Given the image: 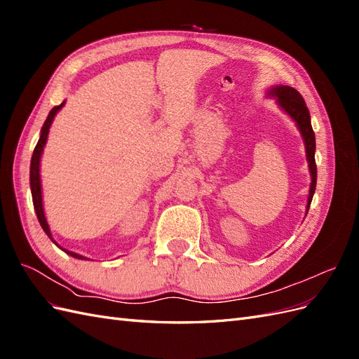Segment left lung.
<instances>
[{
    "mask_svg": "<svg viewBox=\"0 0 359 359\" xmlns=\"http://www.w3.org/2000/svg\"><path fill=\"white\" fill-rule=\"evenodd\" d=\"M269 95H274L277 99L278 106L283 109L293 121L297 123L301 136L304 139V145H306V154L309 161V169L311 175V184H310V193H309V201H307V211L309 212L310 203L313 199L314 190H316V180H318V168H316V160H314V151H316V140H314V132L310 121V112L307 109V104L304 102L302 95L292 86L287 85H277L274 88L268 91Z\"/></svg>",
    "mask_w": 359,
    "mask_h": 359,
    "instance_id": "8db88e82",
    "label": "left lung"
}]
</instances>
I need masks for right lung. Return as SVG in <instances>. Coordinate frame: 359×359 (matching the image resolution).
<instances>
[{"mask_svg":"<svg viewBox=\"0 0 359 359\" xmlns=\"http://www.w3.org/2000/svg\"><path fill=\"white\" fill-rule=\"evenodd\" d=\"M64 103H66V102H62L61 104H58V106H55V107H52V111L49 112L45 124H43V127H41V135H40L39 142H37V145H36V148H34V153H32V157H31V168H29V186H31V194H32V203H34V210H36V214H37V219H39V222H40V226L43 227V231L46 232V235L50 238L52 243H55V241H53V238H52V233H50V229H49V224H48L46 217H45V211H43V202H41L40 157H41V153H43V148H45V145H46L49 127H50V124H52V121H53V116L57 115V112L64 106ZM55 244H57V243H55ZM57 245H58V244H57ZM58 247H60V245H58ZM60 248L62 250V252H66L67 255H70V256H73V257H76V259H86V257H83V256H81V255H78V253L69 252V250L62 248V247H60Z\"/></svg>","mask_w":359,"mask_h":359,"instance_id":"1","label":"right lung"}]
</instances>
